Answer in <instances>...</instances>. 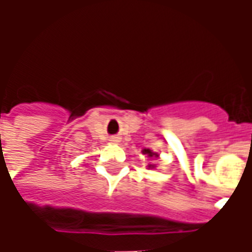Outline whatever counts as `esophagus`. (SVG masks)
<instances>
[{
    "mask_svg": "<svg viewBox=\"0 0 252 252\" xmlns=\"http://www.w3.org/2000/svg\"><path fill=\"white\" fill-rule=\"evenodd\" d=\"M110 142H112V143H117V142H120V140H119V137L113 136V137H110Z\"/></svg>",
    "mask_w": 252,
    "mask_h": 252,
    "instance_id": "1",
    "label": "esophagus"
}]
</instances>
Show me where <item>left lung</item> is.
<instances>
[{
	"label": "left lung",
	"instance_id": "left-lung-1",
	"mask_svg": "<svg viewBox=\"0 0 252 252\" xmlns=\"http://www.w3.org/2000/svg\"><path fill=\"white\" fill-rule=\"evenodd\" d=\"M142 153L144 154V155H147L148 158H158V157H159L158 154L154 153V151H151V150H148V148H144ZM148 167H154V164H150Z\"/></svg>",
	"mask_w": 252,
	"mask_h": 252
}]
</instances>
